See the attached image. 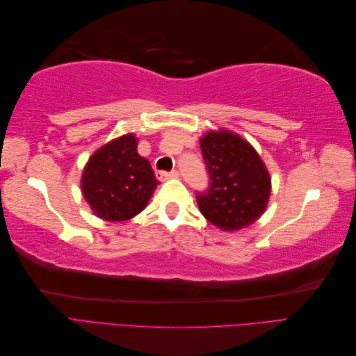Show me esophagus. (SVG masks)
Instances as JSON below:
<instances>
[{
    "mask_svg": "<svg viewBox=\"0 0 356 356\" xmlns=\"http://www.w3.org/2000/svg\"><path fill=\"white\" fill-rule=\"evenodd\" d=\"M179 172L178 170H170V172H166V170H160L157 172V177L159 179H169V178H178Z\"/></svg>",
    "mask_w": 356,
    "mask_h": 356,
    "instance_id": "esophagus-1",
    "label": "esophagus"
}]
</instances>
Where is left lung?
I'll return each instance as SVG.
<instances>
[{
	"label": "left lung",
	"mask_w": 356,
	"mask_h": 356,
	"mask_svg": "<svg viewBox=\"0 0 356 356\" xmlns=\"http://www.w3.org/2000/svg\"><path fill=\"white\" fill-rule=\"evenodd\" d=\"M200 149L209 175V187L196 196L203 217L225 232L260 218L272 179L252 145L230 131H211L200 139Z\"/></svg>",
	"instance_id": "left-lung-1"
}]
</instances>
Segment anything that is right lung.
I'll return each instance as SVG.
<instances>
[{
	"label": "right lung",
	"instance_id": "1",
	"mask_svg": "<svg viewBox=\"0 0 356 356\" xmlns=\"http://www.w3.org/2000/svg\"><path fill=\"white\" fill-rule=\"evenodd\" d=\"M138 139L129 134L99 148L81 177L83 196L105 221H126L141 212L159 184L148 160L136 153Z\"/></svg>",
	"mask_w": 356,
	"mask_h": 356
}]
</instances>
